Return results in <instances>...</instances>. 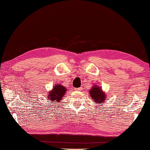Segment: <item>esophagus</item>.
Wrapping results in <instances>:
<instances>
[{
    "mask_svg": "<svg viewBox=\"0 0 150 150\" xmlns=\"http://www.w3.org/2000/svg\"><path fill=\"white\" fill-rule=\"evenodd\" d=\"M76 91H81V88H77V89H75Z\"/></svg>",
    "mask_w": 150,
    "mask_h": 150,
    "instance_id": "1",
    "label": "esophagus"
}]
</instances>
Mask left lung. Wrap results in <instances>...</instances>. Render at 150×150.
Listing matches in <instances>:
<instances>
[{"label": "left lung", "mask_w": 150, "mask_h": 150, "mask_svg": "<svg viewBox=\"0 0 150 150\" xmlns=\"http://www.w3.org/2000/svg\"><path fill=\"white\" fill-rule=\"evenodd\" d=\"M90 97L93 100L96 101L97 103H101L105 102L106 95L105 93L102 91L101 87L94 85L89 91Z\"/></svg>", "instance_id": "8db88e82"}]
</instances>
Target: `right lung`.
I'll list each match as a JSON object with an SVG mask.
<instances>
[{
	"label": "right lung",
	"mask_w": 150,
	"mask_h": 150,
	"mask_svg": "<svg viewBox=\"0 0 150 150\" xmlns=\"http://www.w3.org/2000/svg\"><path fill=\"white\" fill-rule=\"evenodd\" d=\"M66 89L62 85H55V86L53 88V90L48 94V100L51 101V103H53L54 101L60 103L63 98V96H65Z\"/></svg>",
	"instance_id": "obj_1"
}]
</instances>
